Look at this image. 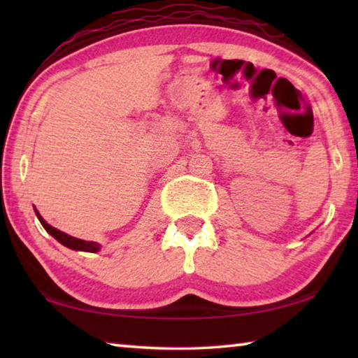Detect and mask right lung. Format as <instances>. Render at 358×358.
Instances as JSON below:
<instances>
[{
  "label": "right lung",
  "mask_w": 358,
  "mask_h": 358,
  "mask_svg": "<svg viewBox=\"0 0 358 358\" xmlns=\"http://www.w3.org/2000/svg\"><path fill=\"white\" fill-rule=\"evenodd\" d=\"M36 211V216H38V220L41 221L42 227H44L48 234L52 235L53 238H55L57 241H59V243L64 245L66 248H69V250H76V251H85V252H96L101 250V245L96 243V241H85V240H80V238H76V237H71V235L62 232V230H58L55 227H52L50 224H47L44 221V217H42L39 215V211L34 208Z\"/></svg>",
  "instance_id": "right-lung-1"
}]
</instances>
